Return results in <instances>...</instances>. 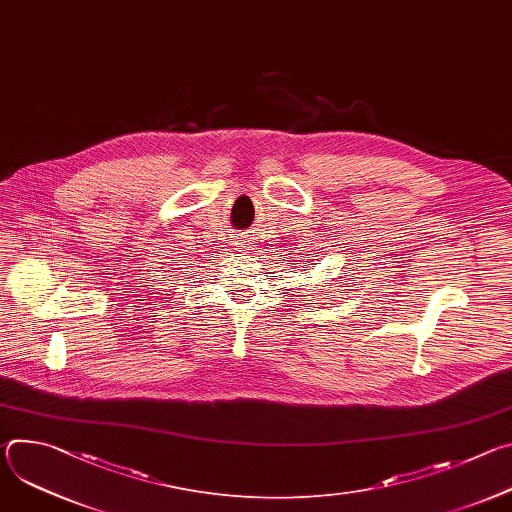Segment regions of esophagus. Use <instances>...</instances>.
Returning a JSON list of instances; mask_svg holds the SVG:
<instances>
[{
	"label": "esophagus",
	"mask_w": 512,
	"mask_h": 512,
	"mask_svg": "<svg viewBox=\"0 0 512 512\" xmlns=\"http://www.w3.org/2000/svg\"><path fill=\"white\" fill-rule=\"evenodd\" d=\"M243 243H247V241H243Z\"/></svg>",
	"instance_id": "obj_1"
}]
</instances>
